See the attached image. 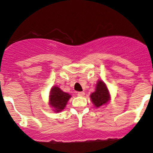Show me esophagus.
I'll return each instance as SVG.
<instances>
[{
    "label": "esophagus",
    "instance_id": "esophagus-1",
    "mask_svg": "<svg viewBox=\"0 0 153 153\" xmlns=\"http://www.w3.org/2000/svg\"><path fill=\"white\" fill-rule=\"evenodd\" d=\"M84 95H85L84 92H77V96H79V97H83Z\"/></svg>",
    "mask_w": 153,
    "mask_h": 153
}]
</instances>
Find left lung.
I'll return each instance as SVG.
<instances>
[{
  "label": "left lung",
  "instance_id": "left-lung-1",
  "mask_svg": "<svg viewBox=\"0 0 153 153\" xmlns=\"http://www.w3.org/2000/svg\"><path fill=\"white\" fill-rule=\"evenodd\" d=\"M91 99L97 108L105 105L109 101V92H108V88L106 87V85L105 84V82H103L101 80L98 82L97 88H96V91L91 94Z\"/></svg>",
  "mask_w": 153,
  "mask_h": 153
}]
</instances>
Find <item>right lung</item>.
Returning <instances> with one entry per match:
<instances>
[{
    "label": "right lung",
    "instance_id": "right-lung-1",
    "mask_svg": "<svg viewBox=\"0 0 153 153\" xmlns=\"http://www.w3.org/2000/svg\"><path fill=\"white\" fill-rule=\"evenodd\" d=\"M50 105L53 107L56 113L60 112L65 108L68 101L71 98V95L63 92L58 87H53L50 94Z\"/></svg>",
    "mask_w": 153,
    "mask_h": 153
}]
</instances>
